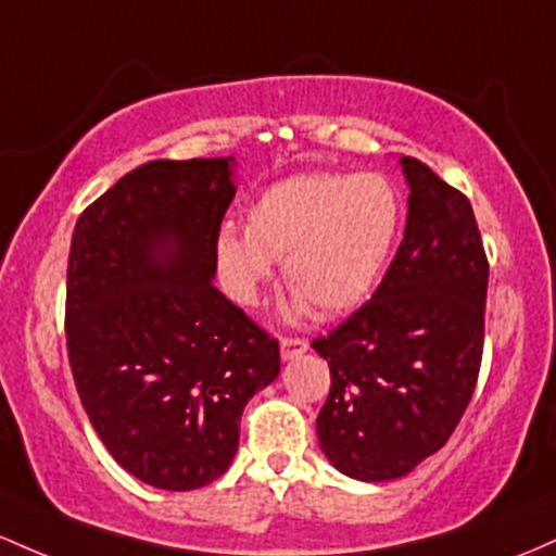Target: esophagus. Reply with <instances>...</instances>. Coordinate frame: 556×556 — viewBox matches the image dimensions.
<instances>
[{
	"label": "esophagus",
	"instance_id": "obj_1",
	"mask_svg": "<svg viewBox=\"0 0 556 556\" xmlns=\"http://www.w3.org/2000/svg\"><path fill=\"white\" fill-rule=\"evenodd\" d=\"M309 349V344L304 339H280V357L283 359H294L299 354H304Z\"/></svg>",
	"mask_w": 556,
	"mask_h": 556
}]
</instances>
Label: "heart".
<instances>
[{
  "instance_id": "1",
  "label": "heart",
  "mask_w": 556,
  "mask_h": 556,
  "mask_svg": "<svg viewBox=\"0 0 556 556\" xmlns=\"http://www.w3.org/2000/svg\"><path fill=\"white\" fill-rule=\"evenodd\" d=\"M399 230V197L376 173H304L267 186L247 210L244 236L223 228L215 257L230 296L254 304L283 260L291 307L323 317L354 309L372 291Z\"/></svg>"
}]
</instances>
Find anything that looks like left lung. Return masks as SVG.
Returning a JSON list of instances; mask_svg holds the SVG:
<instances>
[{"instance_id": "1", "label": "left lung", "mask_w": 556, "mask_h": 556, "mask_svg": "<svg viewBox=\"0 0 556 556\" xmlns=\"http://www.w3.org/2000/svg\"><path fill=\"white\" fill-rule=\"evenodd\" d=\"M399 165L409 210L396 257L370 302L312 341L330 367L320 448L365 483L407 476L446 444L483 354L489 262L470 202L420 160Z\"/></svg>"}]
</instances>
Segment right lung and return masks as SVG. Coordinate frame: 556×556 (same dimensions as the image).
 Segmentation results:
<instances>
[{
    "label": "right lung",
    "instance_id": "1",
    "mask_svg": "<svg viewBox=\"0 0 556 556\" xmlns=\"http://www.w3.org/2000/svg\"><path fill=\"white\" fill-rule=\"evenodd\" d=\"M233 167V157L147 162L73 230V380L115 463L154 489L220 478L247 402L280 370L278 341L212 283Z\"/></svg>",
    "mask_w": 556,
    "mask_h": 556
}]
</instances>
